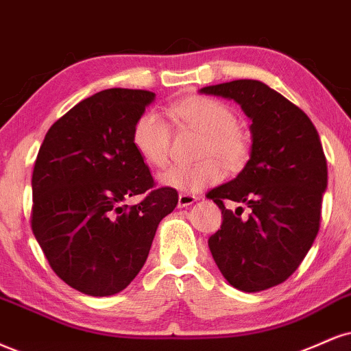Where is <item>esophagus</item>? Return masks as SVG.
<instances>
[{
    "label": "esophagus",
    "mask_w": 351,
    "mask_h": 351,
    "mask_svg": "<svg viewBox=\"0 0 351 351\" xmlns=\"http://www.w3.org/2000/svg\"><path fill=\"white\" fill-rule=\"evenodd\" d=\"M196 201H197V196H194V194L181 193L178 196V208H188V206H191L193 202Z\"/></svg>",
    "instance_id": "34e87169"
}]
</instances>
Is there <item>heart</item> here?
<instances>
[{"label": "heart", "mask_w": 351, "mask_h": 351, "mask_svg": "<svg viewBox=\"0 0 351 351\" xmlns=\"http://www.w3.org/2000/svg\"><path fill=\"white\" fill-rule=\"evenodd\" d=\"M170 112L181 124L204 135L199 147L202 162L193 167L176 165L158 176L167 188L184 193H199L222 178V167L239 171L250 158L252 142L247 130L240 128L237 114L222 101L208 96H188L176 101ZM171 129L158 112L141 114L132 129V145L147 165L162 168L168 162Z\"/></svg>", "instance_id": "heart-1"}]
</instances>
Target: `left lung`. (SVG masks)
I'll return each mask as SVG.
<instances>
[{
  "mask_svg": "<svg viewBox=\"0 0 351 351\" xmlns=\"http://www.w3.org/2000/svg\"><path fill=\"white\" fill-rule=\"evenodd\" d=\"M234 99L252 119L250 160L237 178L206 194L222 210L209 237L213 258L227 281L245 293L281 285L296 271L320 229L327 160L307 114L256 80L202 88ZM227 200L240 204L232 213ZM245 204L251 208L242 218Z\"/></svg>",
  "mask_w": 351,
  "mask_h": 351,
  "instance_id": "1",
  "label": "left lung"
}]
</instances>
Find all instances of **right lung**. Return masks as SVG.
I'll use <instances>...</instances> for the list:
<instances>
[{
  "label": "right lung",
  "instance_id": "1",
  "mask_svg": "<svg viewBox=\"0 0 351 351\" xmlns=\"http://www.w3.org/2000/svg\"><path fill=\"white\" fill-rule=\"evenodd\" d=\"M154 99L145 90L96 93L53 122L37 154L32 232L53 273L88 296L128 288L178 204L132 145L135 121ZM138 193L141 203L125 202Z\"/></svg>",
  "mask_w": 351,
  "mask_h": 351
}]
</instances>
